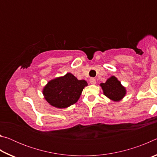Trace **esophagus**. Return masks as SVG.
<instances>
[{
  "instance_id": "1",
  "label": "esophagus",
  "mask_w": 157,
  "mask_h": 157,
  "mask_svg": "<svg viewBox=\"0 0 157 157\" xmlns=\"http://www.w3.org/2000/svg\"><path fill=\"white\" fill-rule=\"evenodd\" d=\"M89 82H90V83H91V84H95V83H96V80H95V79L94 78H90Z\"/></svg>"
}]
</instances>
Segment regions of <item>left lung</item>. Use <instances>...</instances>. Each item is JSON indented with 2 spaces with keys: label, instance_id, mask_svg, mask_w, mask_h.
Returning a JSON list of instances; mask_svg holds the SVG:
<instances>
[{
  "label": "left lung",
  "instance_id": "left-lung-1",
  "mask_svg": "<svg viewBox=\"0 0 157 157\" xmlns=\"http://www.w3.org/2000/svg\"><path fill=\"white\" fill-rule=\"evenodd\" d=\"M105 95L116 102L120 101L126 94V90L116 77L111 76L105 83L100 84Z\"/></svg>",
  "mask_w": 157,
  "mask_h": 157
}]
</instances>
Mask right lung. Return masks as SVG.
Returning <instances> with one entry per match:
<instances>
[{"instance_id":"add662e5","label":"right lung","mask_w":157,"mask_h":157,"mask_svg":"<svg viewBox=\"0 0 157 157\" xmlns=\"http://www.w3.org/2000/svg\"><path fill=\"white\" fill-rule=\"evenodd\" d=\"M86 86V81L78 80L73 74L68 73L50 81L44 87L43 94L50 105L66 108L78 102Z\"/></svg>"}]
</instances>
